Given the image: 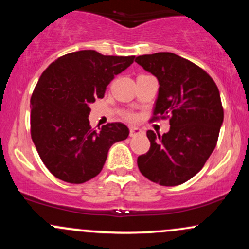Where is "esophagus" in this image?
Segmentation results:
<instances>
[{"mask_svg": "<svg viewBox=\"0 0 249 249\" xmlns=\"http://www.w3.org/2000/svg\"><path fill=\"white\" fill-rule=\"evenodd\" d=\"M141 134H144V131L139 127H131L130 128V137H136V136H141Z\"/></svg>", "mask_w": 249, "mask_h": 249, "instance_id": "esophagus-1", "label": "esophagus"}]
</instances>
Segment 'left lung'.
<instances>
[{
  "instance_id": "left-lung-1",
  "label": "left lung",
  "mask_w": 249,
  "mask_h": 249,
  "mask_svg": "<svg viewBox=\"0 0 249 249\" xmlns=\"http://www.w3.org/2000/svg\"><path fill=\"white\" fill-rule=\"evenodd\" d=\"M136 62L159 82L153 118H170V131L148 130L139 171L161 186H177L201 170L216 146L224 122L219 89L205 70L172 53L142 55Z\"/></svg>"
}]
</instances>
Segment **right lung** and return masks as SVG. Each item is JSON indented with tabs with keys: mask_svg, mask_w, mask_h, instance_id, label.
Returning a JSON list of instances; mask_svg holds the SVG:
<instances>
[{
	"mask_svg": "<svg viewBox=\"0 0 249 249\" xmlns=\"http://www.w3.org/2000/svg\"><path fill=\"white\" fill-rule=\"evenodd\" d=\"M133 61L134 56L81 50L57 58L39 77L30 99L31 138L56 178L70 184L92 179L104 166L110 147L128 137L123 123L92 130L89 115L91 103L103 98L110 82Z\"/></svg>",
	"mask_w": 249,
	"mask_h": 249,
	"instance_id": "obj_1",
	"label": "right lung"
}]
</instances>
